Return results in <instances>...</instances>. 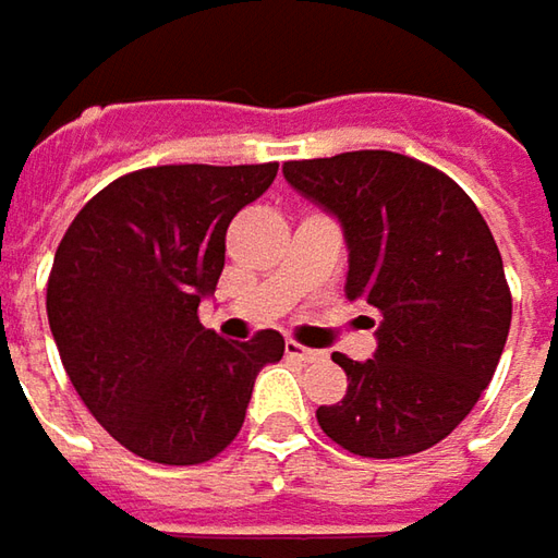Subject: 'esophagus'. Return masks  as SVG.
Segmentation results:
<instances>
[{
  "instance_id": "34e87169",
  "label": "esophagus",
  "mask_w": 558,
  "mask_h": 558,
  "mask_svg": "<svg viewBox=\"0 0 558 558\" xmlns=\"http://www.w3.org/2000/svg\"><path fill=\"white\" fill-rule=\"evenodd\" d=\"M287 357L302 361V364H315V361L324 357V352H320V349H305V345L296 342V339H287Z\"/></svg>"
}]
</instances>
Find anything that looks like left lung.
<instances>
[{"instance_id":"obj_1","label":"left lung","mask_w":558,"mask_h":558,"mask_svg":"<svg viewBox=\"0 0 558 558\" xmlns=\"http://www.w3.org/2000/svg\"><path fill=\"white\" fill-rule=\"evenodd\" d=\"M287 182L342 221L345 296L376 308L371 361L337 352L349 376L317 426L357 457L438 445L466 420L507 345L512 296L488 221L441 169L395 150L283 163Z\"/></svg>"}]
</instances>
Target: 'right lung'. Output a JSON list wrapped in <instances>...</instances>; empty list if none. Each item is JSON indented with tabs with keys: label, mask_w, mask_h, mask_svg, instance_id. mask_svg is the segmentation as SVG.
Here are the masks:
<instances>
[{
	"label": "right lung",
	"mask_w": 558,
	"mask_h": 558,
	"mask_svg": "<svg viewBox=\"0 0 558 558\" xmlns=\"http://www.w3.org/2000/svg\"><path fill=\"white\" fill-rule=\"evenodd\" d=\"M278 163L150 166L101 187L51 262L46 308L88 413L125 451L197 466L241 433L253 383L283 357L278 330L228 342L201 324L225 234Z\"/></svg>",
	"instance_id": "add662e5"
}]
</instances>
